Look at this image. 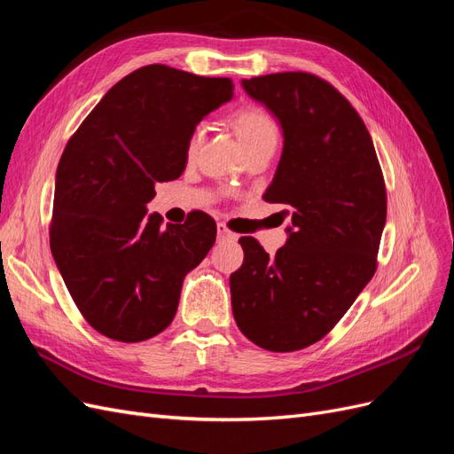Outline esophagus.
Listing matches in <instances>:
<instances>
[{
  "label": "esophagus",
  "mask_w": 454,
  "mask_h": 454,
  "mask_svg": "<svg viewBox=\"0 0 454 454\" xmlns=\"http://www.w3.org/2000/svg\"><path fill=\"white\" fill-rule=\"evenodd\" d=\"M217 240L225 242V240H237V235L232 231L227 229L225 223H217Z\"/></svg>",
  "instance_id": "obj_1"
}]
</instances>
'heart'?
I'll use <instances>...</instances> for the list:
<instances>
[{
	"label": "heart",
	"instance_id": "1",
	"mask_svg": "<svg viewBox=\"0 0 454 454\" xmlns=\"http://www.w3.org/2000/svg\"><path fill=\"white\" fill-rule=\"evenodd\" d=\"M231 125L235 129L244 151H250L265 142L278 140L277 122H274V119L267 112H263V109L255 106H246L239 109V112L232 114ZM200 138H202V130L199 127L189 134V140H187L189 157L195 155Z\"/></svg>",
	"mask_w": 454,
	"mask_h": 454
}]
</instances>
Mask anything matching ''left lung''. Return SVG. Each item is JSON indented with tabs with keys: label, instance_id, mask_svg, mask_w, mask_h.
I'll use <instances>...</instances> for the list:
<instances>
[{
	"label": "left lung",
	"instance_id": "1",
	"mask_svg": "<svg viewBox=\"0 0 454 454\" xmlns=\"http://www.w3.org/2000/svg\"><path fill=\"white\" fill-rule=\"evenodd\" d=\"M242 87L280 121L284 149L263 199L290 206L292 227L272 257L254 237L239 240L232 314L257 347L294 352L332 332L373 278L387 187L362 117L327 81L282 72Z\"/></svg>",
	"mask_w": 454,
	"mask_h": 454
}]
</instances>
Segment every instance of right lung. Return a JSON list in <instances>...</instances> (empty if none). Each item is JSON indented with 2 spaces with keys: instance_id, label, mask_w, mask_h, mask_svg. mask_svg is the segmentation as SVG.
Here are the masks:
<instances>
[{
  "instance_id": "obj_1",
  "label": "right lung",
  "mask_w": 454,
  "mask_h": 454,
  "mask_svg": "<svg viewBox=\"0 0 454 454\" xmlns=\"http://www.w3.org/2000/svg\"><path fill=\"white\" fill-rule=\"evenodd\" d=\"M229 77L149 64L106 92L66 144L54 182L51 252L83 318L122 342L174 320L185 274L215 242L204 212L184 225L147 214L155 184L180 177L187 140L232 98Z\"/></svg>"
}]
</instances>
